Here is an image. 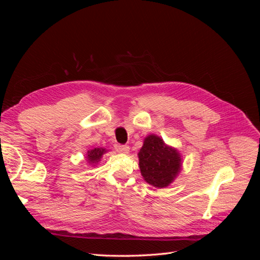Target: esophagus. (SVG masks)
Segmentation results:
<instances>
[{
	"instance_id": "34e87169",
	"label": "esophagus",
	"mask_w": 260,
	"mask_h": 260,
	"mask_svg": "<svg viewBox=\"0 0 260 260\" xmlns=\"http://www.w3.org/2000/svg\"><path fill=\"white\" fill-rule=\"evenodd\" d=\"M115 149L117 152L122 154H128L130 151V147L128 145H121V144H115Z\"/></svg>"
}]
</instances>
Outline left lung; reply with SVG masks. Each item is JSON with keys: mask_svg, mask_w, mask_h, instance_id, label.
<instances>
[{"mask_svg": "<svg viewBox=\"0 0 260 260\" xmlns=\"http://www.w3.org/2000/svg\"><path fill=\"white\" fill-rule=\"evenodd\" d=\"M138 157L145 182L157 188L169 186L182 169V157L178 149L153 133L144 138Z\"/></svg>", "mask_w": 260, "mask_h": 260, "instance_id": "left-lung-1", "label": "left lung"}]
</instances>
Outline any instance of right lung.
Listing matches in <instances>:
<instances>
[{"label": "right lung", "instance_id": "obj_1", "mask_svg": "<svg viewBox=\"0 0 260 260\" xmlns=\"http://www.w3.org/2000/svg\"><path fill=\"white\" fill-rule=\"evenodd\" d=\"M107 152H108V149L103 148V147H93L86 152L85 160L91 167H94L101 161L102 157H103V155Z\"/></svg>", "mask_w": 260, "mask_h": 260}]
</instances>
